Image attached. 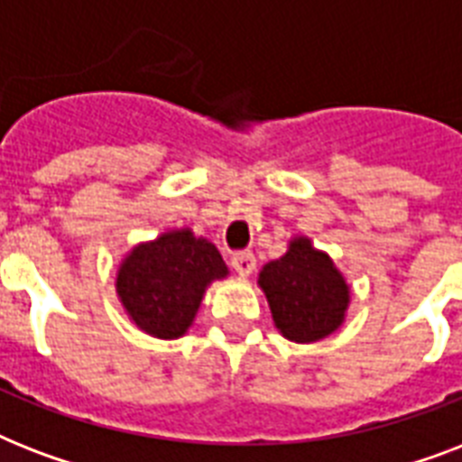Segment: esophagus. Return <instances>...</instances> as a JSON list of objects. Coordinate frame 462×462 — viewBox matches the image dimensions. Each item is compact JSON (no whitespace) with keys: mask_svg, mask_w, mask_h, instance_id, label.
Here are the masks:
<instances>
[{"mask_svg":"<svg viewBox=\"0 0 462 462\" xmlns=\"http://www.w3.org/2000/svg\"><path fill=\"white\" fill-rule=\"evenodd\" d=\"M230 263H232V268H235V271H237V273L245 278V275H252L254 266H256V259H254L252 252H246L245 249V252L232 254Z\"/></svg>","mask_w":462,"mask_h":462,"instance_id":"esophagus-1","label":"esophagus"}]
</instances>
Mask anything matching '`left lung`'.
Segmentation results:
<instances>
[{"instance_id":"8db88e82","label":"left lung","mask_w":462,"mask_h":462,"mask_svg":"<svg viewBox=\"0 0 462 462\" xmlns=\"http://www.w3.org/2000/svg\"><path fill=\"white\" fill-rule=\"evenodd\" d=\"M275 326L288 340L314 343L343 323L350 292L326 254L300 237L259 275Z\"/></svg>"}]
</instances>
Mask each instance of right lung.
I'll return each mask as SVG.
<instances>
[{"label": "right lung", "instance_id": "1", "mask_svg": "<svg viewBox=\"0 0 462 462\" xmlns=\"http://www.w3.org/2000/svg\"><path fill=\"white\" fill-rule=\"evenodd\" d=\"M217 249L189 230L136 246L122 263L117 292L136 326L155 337H180L191 326L203 290L225 278Z\"/></svg>", "mask_w": 462, "mask_h": 462}]
</instances>
